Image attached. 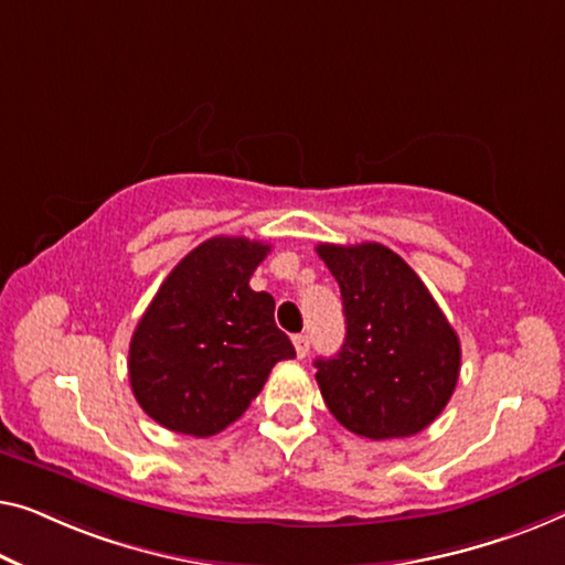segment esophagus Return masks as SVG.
I'll return each instance as SVG.
<instances>
[{"label":"esophagus","instance_id":"esophagus-1","mask_svg":"<svg viewBox=\"0 0 565 565\" xmlns=\"http://www.w3.org/2000/svg\"><path fill=\"white\" fill-rule=\"evenodd\" d=\"M294 351H297L299 359H305L309 353V338L307 335H294Z\"/></svg>","mask_w":565,"mask_h":565}]
</instances>
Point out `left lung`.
Segmentation results:
<instances>
[{
	"label": "left lung",
	"mask_w": 565,
	"mask_h": 565,
	"mask_svg": "<svg viewBox=\"0 0 565 565\" xmlns=\"http://www.w3.org/2000/svg\"><path fill=\"white\" fill-rule=\"evenodd\" d=\"M317 253L343 297L345 343L317 359V384L340 425L371 440L423 433L460 373V343L419 276L381 243Z\"/></svg>",
	"instance_id": "obj_1"
}]
</instances>
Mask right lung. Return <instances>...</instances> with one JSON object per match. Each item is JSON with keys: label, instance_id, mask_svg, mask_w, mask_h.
Returning <instances> with one entry per match:
<instances>
[{"label": "right lung", "instance_id": "obj_1", "mask_svg": "<svg viewBox=\"0 0 565 565\" xmlns=\"http://www.w3.org/2000/svg\"><path fill=\"white\" fill-rule=\"evenodd\" d=\"M271 245L210 237L166 276L130 340V386L166 430L210 438L233 425L294 345L274 322V297L250 276Z\"/></svg>", "mask_w": 565, "mask_h": 565}]
</instances>
